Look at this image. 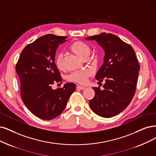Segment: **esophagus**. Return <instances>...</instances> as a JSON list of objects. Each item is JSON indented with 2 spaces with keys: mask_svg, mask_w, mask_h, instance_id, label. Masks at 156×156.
Wrapping results in <instances>:
<instances>
[{
  "mask_svg": "<svg viewBox=\"0 0 156 156\" xmlns=\"http://www.w3.org/2000/svg\"><path fill=\"white\" fill-rule=\"evenodd\" d=\"M76 89H77L78 90H83V89H85V87H82V86L77 85V86H76Z\"/></svg>",
  "mask_w": 156,
  "mask_h": 156,
  "instance_id": "obj_1",
  "label": "esophagus"
}]
</instances>
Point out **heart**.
Returning <instances> with one entry per match:
<instances>
[{
    "mask_svg": "<svg viewBox=\"0 0 156 156\" xmlns=\"http://www.w3.org/2000/svg\"><path fill=\"white\" fill-rule=\"evenodd\" d=\"M69 49L74 54L84 60L88 57L90 51L89 46L80 40H76L73 42L69 46ZM55 62L57 69L59 70H62L63 69V63L62 54H58L56 56ZM91 74L92 73L89 69L75 71L69 75L68 80L70 82L83 85L87 83V79L91 76Z\"/></svg>",
    "mask_w": 156,
    "mask_h": 156,
    "instance_id": "1",
    "label": "heart"
}]
</instances>
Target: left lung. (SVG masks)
I'll return each mask as SVG.
<instances>
[{"mask_svg":"<svg viewBox=\"0 0 156 156\" xmlns=\"http://www.w3.org/2000/svg\"><path fill=\"white\" fill-rule=\"evenodd\" d=\"M96 40L105 51L103 63L96 75L104 88L93 87L95 96L89 106L95 114L111 118L129 105L136 92L140 66L132 46L111 33H102L85 38Z\"/></svg>","mask_w":156,"mask_h":156,"instance_id":"1","label":"left lung"}]
</instances>
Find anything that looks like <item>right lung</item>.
I'll return each mask as SVG.
<instances>
[{
    "instance_id": "1",
    "label": "right lung",
    "mask_w": 156,
    "mask_h": 156,
    "mask_svg": "<svg viewBox=\"0 0 156 156\" xmlns=\"http://www.w3.org/2000/svg\"><path fill=\"white\" fill-rule=\"evenodd\" d=\"M67 37L48 34L38 38L24 48L16 64L22 100L40 119L50 120L60 115L76 90L73 83L52 89V85L62 81L55 59L58 47L67 41Z\"/></svg>"
}]
</instances>
